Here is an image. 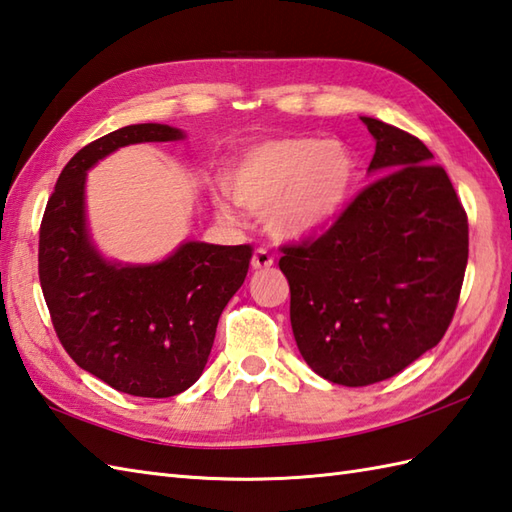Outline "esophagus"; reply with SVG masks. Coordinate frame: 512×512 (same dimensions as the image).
Returning a JSON list of instances; mask_svg holds the SVG:
<instances>
[{
  "label": "esophagus",
  "mask_w": 512,
  "mask_h": 512,
  "mask_svg": "<svg viewBox=\"0 0 512 512\" xmlns=\"http://www.w3.org/2000/svg\"><path fill=\"white\" fill-rule=\"evenodd\" d=\"M271 265H274V258H271L267 249H256L252 256V269H269Z\"/></svg>",
  "instance_id": "1"
}]
</instances>
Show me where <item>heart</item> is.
I'll list each match as a JSON object with an SVG mask.
<instances>
[{
	"instance_id": "heart-1",
	"label": "heart",
	"mask_w": 512,
	"mask_h": 512,
	"mask_svg": "<svg viewBox=\"0 0 512 512\" xmlns=\"http://www.w3.org/2000/svg\"><path fill=\"white\" fill-rule=\"evenodd\" d=\"M357 179L355 155L339 140L304 135L274 138L249 146L225 175V190L212 195L221 221L234 223L236 203L263 214L278 241H304L326 232L344 212Z\"/></svg>"
}]
</instances>
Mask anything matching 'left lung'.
I'll return each mask as SVG.
<instances>
[{"label":"left lung","mask_w":512,"mask_h":512,"mask_svg":"<svg viewBox=\"0 0 512 512\" xmlns=\"http://www.w3.org/2000/svg\"><path fill=\"white\" fill-rule=\"evenodd\" d=\"M361 122L377 142V179L331 230L280 258L300 355L348 388L390 379L440 342L469 258L467 214L445 168L414 135Z\"/></svg>","instance_id":"obj_1"}]
</instances>
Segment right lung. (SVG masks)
<instances>
[{
  "mask_svg": "<svg viewBox=\"0 0 512 512\" xmlns=\"http://www.w3.org/2000/svg\"><path fill=\"white\" fill-rule=\"evenodd\" d=\"M184 138L146 122L87 144L59 175L39 234L43 298L67 355L113 390L146 399L181 394L201 377L252 247L181 241L155 263L107 258L89 230L85 186L89 170L122 146Z\"/></svg>",
  "mask_w": 512,
  "mask_h": 512,
  "instance_id": "1",
  "label": "right lung"
}]
</instances>
